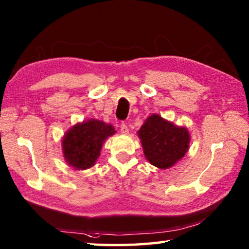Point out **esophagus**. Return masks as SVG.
Instances as JSON below:
<instances>
[{
    "mask_svg": "<svg viewBox=\"0 0 249 249\" xmlns=\"http://www.w3.org/2000/svg\"><path fill=\"white\" fill-rule=\"evenodd\" d=\"M120 129H121V133L123 134V135H127L128 134V132H129V129H128V127L127 126H126V124H121V126H120Z\"/></svg>",
    "mask_w": 249,
    "mask_h": 249,
    "instance_id": "1",
    "label": "esophagus"
}]
</instances>
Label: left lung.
Returning a JSON list of instances; mask_svg holds the SVG:
<instances>
[{"instance_id":"obj_1","label":"left lung","mask_w":249,"mask_h":249,"mask_svg":"<svg viewBox=\"0 0 249 249\" xmlns=\"http://www.w3.org/2000/svg\"><path fill=\"white\" fill-rule=\"evenodd\" d=\"M138 136L146 159L159 169H168L182 159L190 144L187 127L177 126L158 114L145 121Z\"/></svg>"}]
</instances>
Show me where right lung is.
<instances>
[{
	"label": "right lung",
	"mask_w": 249,
	"mask_h": 249,
	"mask_svg": "<svg viewBox=\"0 0 249 249\" xmlns=\"http://www.w3.org/2000/svg\"><path fill=\"white\" fill-rule=\"evenodd\" d=\"M115 133L111 124L94 119L73 125L62 138L67 163L75 170L89 169L99 158L105 140Z\"/></svg>",
	"instance_id": "right-lung-1"
}]
</instances>
